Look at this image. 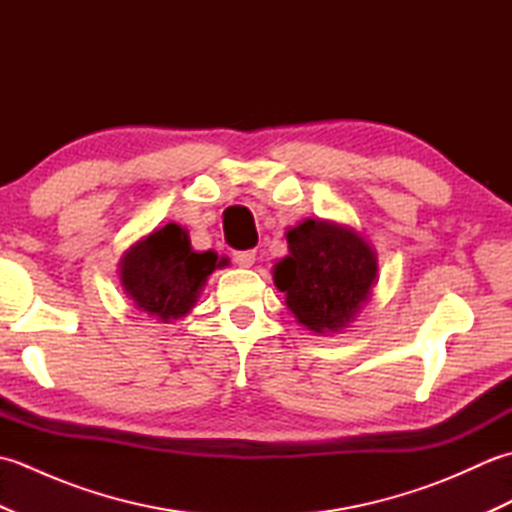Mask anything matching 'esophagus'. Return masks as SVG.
Listing matches in <instances>:
<instances>
[{"label":"esophagus","mask_w":512,"mask_h":512,"mask_svg":"<svg viewBox=\"0 0 512 512\" xmlns=\"http://www.w3.org/2000/svg\"><path fill=\"white\" fill-rule=\"evenodd\" d=\"M233 262L242 268L255 264V250H233Z\"/></svg>","instance_id":"obj_1"}]
</instances>
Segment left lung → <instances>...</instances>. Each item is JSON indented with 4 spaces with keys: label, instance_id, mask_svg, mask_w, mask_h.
I'll return each mask as SVG.
<instances>
[{
    "label": "left lung",
    "instance_id": "obj_1",
    "mask_svg": "<svg viewBox=\"0 0 512 512\" xmlns=\"http://www.w3.org/2000/svg\"><path fill=\"white\" fill-rule=\"evenodd\" d=\"M290 255L275 264V286L312 332H341L361 312L378 275L374 248L354 228L306 220L286 233Z\"/></svg>",
    "mask_w": 512,
    "mask_h": 512
}]
</instances>
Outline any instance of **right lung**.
Masks as SVG:
<instances>
[{
    "label": "right lung",
    "instance_id": "add662e5",
    "mask_svg": "<svg viewBox=\"0 0 512 512\" xmlns=\"http://www.w3.org/2000/svg\"><path fill=\"white\" fill-rule=\"evenodd\" d=\"M213 250L195 253L187 228L167 224L149 233L121 259V284L138 310L162 323L191 312L215 268Z\"/></svg>",
    "mask_w": 512,
    "mask_h": 512
}]
</instances>
